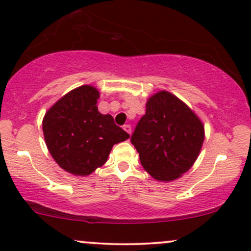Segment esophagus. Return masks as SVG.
Instances as JSON below:
<instances>
[{
	"instance_id": "obj_1",
	"label": "esophagus",
	"mask_w": 251,
	"mask_h": 251,
	"mask_svg": "<svg viewBox=\"0 0 251 251\" xmlns=\"http://www.w3.org/2000/svg\"><path fill=\"white\" fill-rule=\"evenodd\" d=\"M123 129H125V130H126V132H128L129 135H131V126H129V125H125V126H123Z\"/></svg>"
}]
</instances>
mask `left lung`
I'll return each instance as SVG.
<instances>
[{"label":"left lung","instance_id":"8db88e82","mask_svg":"<svg viewBox=\"0 0 251 251\" xmlns=\"http://www.w3.org/2000/svg\"><path fill=\"white\" fill-rule=\"evenodd\" d=\"M205 138L202 122L181 100L162 91L147 102L130 141L151 177L171 181L196 162Z\"/></svg>","mask_w":251,"mask_h":251}]
</instances>
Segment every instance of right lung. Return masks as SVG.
<instances>
[{"instance_id":"right-lung-1","label":"right lung","mask_w":251,"mask_h":251,"mask_svg":"<svg viewBox=\"0 0 251 251\" xmlns=\"http://www.w3.org/2000/svg\"><path fill=\"white\" fill-rule=\"evenodd\" d=\"M100 93L80 86L46 111L43 132L46 147L58 165L75 176H88L107 162L111 148L129 138L113 116L98 110Z\"/></svg>"}]
</instances>
